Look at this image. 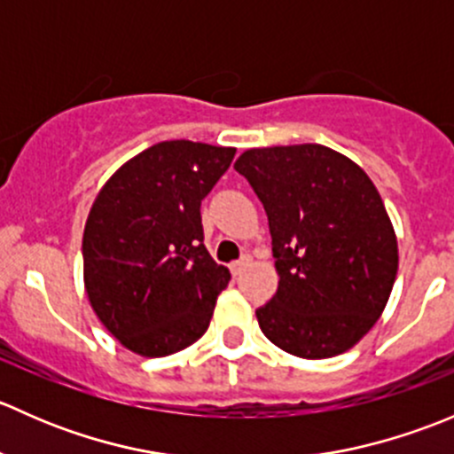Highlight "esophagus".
Listing matches in <instances>:
<instances>
[{"label":"esophagus","instance_id":"1","mask_svg":"<svg viewBox=\"0 0 454 454\" xmlns=\"http://www.w3.org/2000/svg\"><path fill=\"white\" fill-rule=\"evenodd\" d=\"M250 265V256H241L239 261H235V263H231V272L235 274V277H239L241 272H244L246 268Z\"/></svg>","mask_w":454,"mask_h":454}]
</instances>
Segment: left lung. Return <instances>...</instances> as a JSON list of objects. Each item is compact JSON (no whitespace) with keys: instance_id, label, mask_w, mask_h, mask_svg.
<instances>
[{"instance_id":"left-lung-1","label":"left lung","mask_w":454,"mask_h":454,"mask_svg":"<svg viewBox=\"0 0 454 454\" xmlns=\"http://www.w3.org/2000/svg\"><path fill=\"white\" fill-rule=\"evenodd\" d=\"M268 215L281 277L256 309L270 342L332 358L375 325L397 274V239L367 173L323 145L250 149L235 162Z\"/></svg>"}]
</instances>
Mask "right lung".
Wrapping results in <instances>:
<instances>
[{
  "label": "right lung",
  "instance_id": "right-lung-1",
  "mask_svg": "<svg viewBox=\"0 0 454 454\" xmlns=\"http://www.w3.org/2000/svg\"><path fill=\"white\" fill-rule=\"evenodd\" d=\"M235 149L167 140L122 164L83 232L90 303L134 354L162 358L204 336L231 281L204 246L200 206Z\"/></svg>",
  "mask_w": 454,
  "mask_h": 454
}]
</instances>
